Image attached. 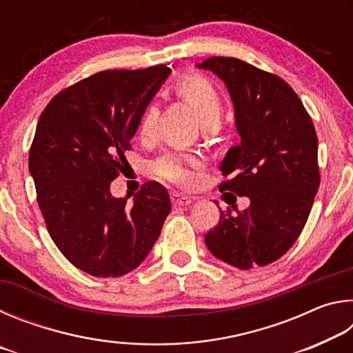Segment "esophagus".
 I'll list each match as a JSON object with an SVG mask.
<instances>
[{
    "instance_id": "34e87169",
    "label": "esophagus",
    "mask_w": 353,
    "mask_h": 353,
    "mask_svg": "<svg viewBox=\"0 0 353 353\" xmlns=\"http://www.w3.org/2000/svg\"><path fill=\"white\" fill-rule=\"evenodd\" d=\"M171 201H172V205L174 207H185V205H190L191 204V199L188 196H183V194H171Z\"/></svg>"
}]
</instances>
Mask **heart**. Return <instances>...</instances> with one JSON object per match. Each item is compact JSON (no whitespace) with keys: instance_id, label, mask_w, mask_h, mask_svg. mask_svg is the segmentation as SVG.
<instances>
[{"instance_id":"1","label":"heart","mask_w":353,"mask_h":353,"mask_svg":"<svg viewBox=\"0 0 353 353\" xmlns=\"http://www.w3.org/2000/svg\"><path fill=\"white\" fill-rule=\"evenodd\" d=\"M174 92L193 107L202 124H218L223 115V98L210 79L199 73L185 74L176 82ZM157 113V104H149L143 113L139 124V137L143 143L154 140ZM196 168L198 160L181 152H166L154 162L155 176L182 188H188L196 182Z\"/></svg>"}]
</instances>
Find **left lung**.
<instances>
[{
	"label": "left lung",
	"instance_id": "8db88e82",
	"mask_svg": "<svg viewBox=\"0 0 353 353\" xmlns=\"http://www.w3.org/2000/svg\"><path fill=\"white\" fill-rule=\"evenodd\" d=\"M198 67L225 82L241 135L221 162L227 179L219 190L250 201L238 214L219 210L205 244L238 270L266 266L288 252L308 219L321 182L318 135L302 101L277 74L235 57H210Z\"/></svg>",
	"mask_w": 353,
	"mask_h": 353
}]
</instances>
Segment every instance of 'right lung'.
Segmentation results:
<instances>
[{
	"label": "right lung",
	"mask_w": 353,
	"mask_h": 353,
	"mask_svg": "<svg viewBox=\"0 0 353 353\" xmlns=\"http://www.w3.org/2000/svg\"><path fill=\"white\" fill-rule=\"evenodd\" d=\"M171 70H105L73 83L41 112L29 151L40 212L59 250L93 277H121L146 259L171 212L148 182L134 204L110 194L143 112Z\"/></svg>",
	"instance_id": "add662e5"
}]
</instances>
